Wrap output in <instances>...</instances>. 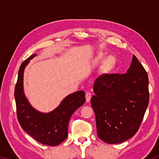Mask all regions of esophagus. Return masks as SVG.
<instances>
[{"label": "esophagus", "mask_w": 159, "mask_h": 159, "mask_svg": "<svg viewBox=\"0 0 159 159\" xmlns=\"http://www.w3.org/2000/svg\"><path fill=\"white\" fill-rule=\"evenodd\" d=\"M85 98H86V102H89L91 99V93L89 92H87L85 94Z\"/></svg>", "instance_id": "esophagus-1"}]
</instances>
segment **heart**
Returning a JSON list of instances; mask_svg holds the SVG:
<instances>
[{
	"instance_id": "b5f03b06",
	"label": "heart",
	"mask_w": 159,
	"mask_h": 159,
	"mask_svg": "<svg viewBox=\"0 0 159 159\" xmlns=\"http://www.w3.org/2000/svg\"><path fill=\"white\" fill-rule=\"evenodd\" d=\"M115 58L113 57V56H109L108 58L106 60V63H105V66L107 67V68H111V67L114 66V64H115Z\"/></svg>"
}]
</instances>
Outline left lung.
<instances>
[{
	"label": "left lung",
	"instance_id": "obj_1",
	"mask_svg": "<svg viewBox=\"0 0 159 159\" xmlns=\"http://www.w3.org/2000/svg\"><path fill=\"white\" fill-rule=\"evenodd\" d=\"M91 98L98 135L108 144L128 140L138 130L149 100V79L135 56L124 74H102Z\"/></svg>",
	"mask_w": 159,
	"mask_h": 159
}]
</instances>
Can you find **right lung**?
Returning a JSON list of instances; mask_svg holds the SVG:
<instances>
[{
	"mask_svg": "<svg viewBox=\"0 0 159 159\" xmlns=\"http://www.w3.org/2000/svg\"><path fill=\"white\" fill-rule=\"evenodd\" d=\"M34 54L21 64L15 88L18 121L26 133L40 143L57 146L68 135V125L74 112L85 102V92L80 90L69 94L57 107L48 113L38 111L31 106L24 91V72Z\"/></svg>",
	"mask_w": 159,
	"mask_h": 159,
	"instance_id": "add662e5",
	"label": "right lung"
}]
</instances>
